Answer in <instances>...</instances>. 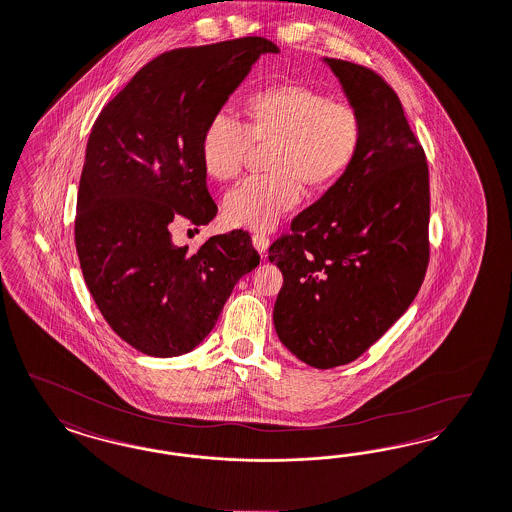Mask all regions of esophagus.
<instances>
[{
  "label": "esophagus",
  "mask_w": 512,
  "mask_h": 512,
  "mask_svg": "<svg viewBox=\"0 0 512 512\" xmlns=\"http://www.w3.org/2000/svg\"><path fill=\"white\" fill-rule=\"evenodd\" d=\"M268 244H270V238L266 234H259V232L253 234V246L261 255H265Z\"/></svg>",
  "instance_id": "1"
}]
</instances>
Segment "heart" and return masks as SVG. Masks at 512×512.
I'll return each instance as SVG.
<instances>
[{"mask_svg": "<svg viewBox=\"0 0 512 512\" xmlns=\"http://www.w3.org/2000/svg\"><path fill=\"white\" fill-rule=\"evenodd\" d=\"M246 123L215 115L200 140V164L215 181L242 174L253 143L268 145V176L247 177L223 200L234 227L270 230L300 202L302 185L327 191L352 170L365 143L363 113L346 100L300 83L257 90L244 106Z\"/></svg>", "mask_w": 512, "mask_h": 512, "instance_id": "heart-1", "label": "heart"}]
</instances>
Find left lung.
I'll return each mask as SVG.
<instances>
[{
	"label": "left lung",
	"mask_w": 512,
	"mask_h": 512,
	"mask_svg": "<svg viewBox=\"0 0 512 512\" xmlns=\"http://www.w3.org/2000/svg\"><path fill=\"white\" fill-rule=\"evenodd\" d=\"M365 119L352 170L297 215L268 257L283 285L274 327L310 367L348 365L401 318L429 265V166L397 92L365 66L325 58Z\"/></svg>",
	"instance_id": "obj_1"
}]
</instances>
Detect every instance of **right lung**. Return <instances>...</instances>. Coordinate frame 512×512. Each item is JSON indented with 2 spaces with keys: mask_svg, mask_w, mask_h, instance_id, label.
Instances as JSON below:
<instances>
[{
  "mask_svg": "<svg viewBox=\"0 0 512 512\" xmlns=\"http://www.w3.org/2000/svg\"><path fill=\"white\" fill-rule=\"evenodd\" d=\"M265 37L162 53L92 126L77 193L75 247L90 295L132 348L176 357L198 346L238 280L259 265L246 234L212 236L198 251L172 244L170 223L206 225L217 206L200 164L206 124L261 54Z\"/></svg>",
  "mask_w": 512,
  "mask_h": 512,
  "instance_id": "1",
  "label": "right lung"
}]
</instances>
